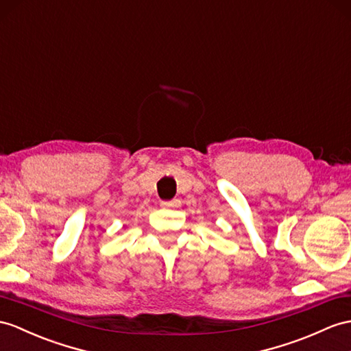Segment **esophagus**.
<instances>
[{"mask_svg":"<svg viewBox=\"0 0 351 351\" xmlns=\"http://www.w3.org/2000/svg\"><path fill=\"white\" fill-rule=\"evenodd\" d=\"M160 205L164 208H174V207H178L180 205V201L178 199H173V201H162Z\"/></svg>","mask_w":351,"mask_h":351,"instance_id":"esophagus-1","label":"esophagus"}]
</instances>
